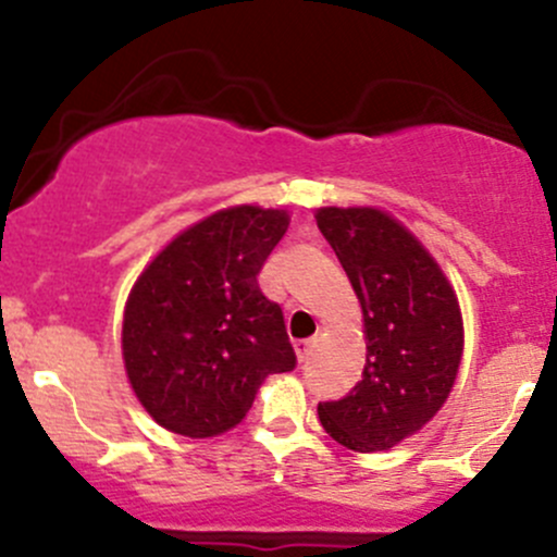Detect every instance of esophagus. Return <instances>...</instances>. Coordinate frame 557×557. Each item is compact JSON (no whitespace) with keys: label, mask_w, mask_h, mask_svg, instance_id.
Here are the masks:
<instances>
[{"label":"esophagus","mask_w":557,"mask_h":557,"mask_svg":"<svg viewBox=\"0 0 557 557\" xmlns=\"http://www.w3.org/2000/svg\"><path fill=\"white\" fill-rule=\"evenodd\" d=\"M312 350H314V339H299V342H296V358H299L301 363H305L307 358L312 356Z\"/></svg>","instance_id":"1"}]
</instances>
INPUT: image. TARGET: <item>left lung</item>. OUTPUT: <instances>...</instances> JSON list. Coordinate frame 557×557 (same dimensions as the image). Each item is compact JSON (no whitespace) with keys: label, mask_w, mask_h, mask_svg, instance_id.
<instances>
[{"label":"left lung","mask_w":557,"mask_h":557,"mask_svg":"<svg viewBox=\"0 0 557 557\" xmlns=\"http://www.w3.org/2000/svg\"><path fill=\"white\" fill-rule=\"evenodd\" d=\"M318 228L350 277L363 312V380L318 404L325 434L356 453L391 450L445 407L460 356L463 314L425 245L380 207H320Z\"/></svg>","instance_id":"obj_1"}]
</instances>
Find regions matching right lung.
I'll return each instance as SVG.
<instances>
[{"label":"right lung","mask_w":557,"mask_h":557,"mask_svg":"<svg viewBox=\"0 0 557 557\" xmlns=\"http://www.w3.org/2000/svg\"><path fill=\"white\" fill-rule=\"evenodd\" d=\"M288 223V210L226 207L139 272L123 310V367L161 429L190 440L232 431L263 380L296 367L283 310L258 288Z\"/></svg>","instance_id":"right-lung-1"}]
</instances>
